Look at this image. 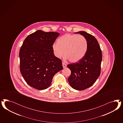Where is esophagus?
Instances as JSON below:
<instances>
[{"label": "esophagus", "mask_w": 123, "mask_h": 123, "mask_svg": "<svg viewBox=\"0 0 123 123\" xmlns=\"http://www.w3.org/2000/svg\"><path fill=\"white\" fill-rule=\"evenodd\" d=\"M62 65H63V68H66V67H67L66 64H65V63H63V62L62 63Z\"/></svg>", "instance_id": "1"}]
</instances>
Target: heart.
Masks as SVG:
<instances>
[{
  "label": "heart",
  "mask_w": 123,
  "mask_h": 123,
  "mask_svg": "<svg viewBox=\"0 0 123 123\" xmlns=\"http://www.w3.org/2000/svg\"><path fill=\"white\" fill-rule=\"evenodd\" d=\"M58 43H54L52 49L56 58L63 56L72 63H76L84 57L88 49V42L82 35L67 34L60 37Z\"/></svg>",
  "instance_id": "1"
}]
</instances>
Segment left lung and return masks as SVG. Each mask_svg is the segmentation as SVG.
Returning <instances> with one entry per match:
<instances>
[{"instance_id": "obj_1", "label": "left lung", "mask_w": 123, "mask_h": 123, "mask_svg": "<svg viewBox=\"0 0 123 123\" xmlns=\"http://www.w3.org/2000/svg\"><path fill=\"white\" fill-rule=\"evenodd\" d=\"M75 33H79L86 37L88 49L82 60L67 65L71 71L68 81L74 89L83 90L92 86L100 75L102 53L99 44L94 36L84 31Z\"/></svg>"}]
</instances>
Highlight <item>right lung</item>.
Wrapping results in <instances>:
<instances>
[{
    "label": "right lung",
    "instance_id": "right-lung-1",
    "mask_svg": "<svg viewBox=\"0 0 123 123\" xmlns=\"http://www.w3.org/2000/svg\"><path fill=\"white\" fill-rule=\"evenodd\" d=\"M59 35L38 30L26 37L20 49L21 73L26 83L36 89L47 88L54 76L63 68L61 60L55 56L52 49Z\"/></svg>",
    "mask_w": 123,
    "mask_h": 123
}]
</instances>
